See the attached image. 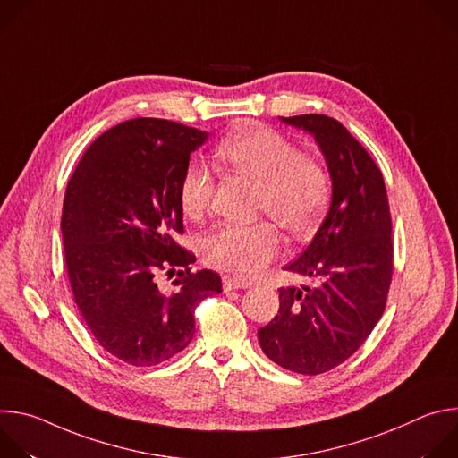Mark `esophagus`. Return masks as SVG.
Returning a JSON list of instances; mask_svg holds the SVG:
<instances>
[{
    "mask_svg": "<svg viewBox=\"0 0 458 458\" xmlns=\"http://www.w3.org/2000/svg\"><path fill=\"white\" fill-rule=\"evenodd\" d=\"M250 283L248 281H241L237 277H223V288L225 292H230V290H239V288H248Z\"/></svg>",
    "mask_w": 458,
    "mask_h": 458,
    "instance_id": "34e87169",
    "label": "esophagus"
}]
</instances>
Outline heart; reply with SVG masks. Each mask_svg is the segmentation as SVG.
I'll return each instance as SVG.
<instances>
[{"label": "heart", "mask_w": 458, "mask_h": 458, "mask_svg": "<svg viewBox=\"0 0 458 458\" xmlns=\"http://www.w3.org/2000/svg\"><path fill=\"white\" fill-rule=\"evenodd\" d=\"M219 157L237 174L259 184L257 210L272 216L290 235L308 237L320 225L330 203V175L320 161L299 148L277 130L246 124L219 147ZM214 195L208 166L191 161L179 182V201L186 216H203ZM281 250L274 221L221 225L201 242L207 263L217 270L250 279L263 272Z\"/></svg>", "instance_id": "obj_1"}]
</instances>
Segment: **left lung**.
<instances>
[{"label": "left lung", "mask_w": 458, "mask_h": 458, "mask_svg": "<svg viewBox=\"0 0 458 458\" xmlns=\"http://www.w3.org/2000/svg\"><path fill=\"white\" fill-rule=\"evenodd\" d=\"M310 132L332 175V205L306 250L284 270L315 288H279V313L257 332L268 359L318 375L350 359L384 313L394 276V241L380 168L334 117H281Z\"/></svg>", "instance_id": "left-lung-1"}]
</instances>
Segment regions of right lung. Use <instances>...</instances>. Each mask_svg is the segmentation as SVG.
<instances>
[{
  "label": "right lung",
  "instance_id": "add662e5",
  "mask_svg": "<svg viewBox=\"0 0 458 458\" xmlns=\"http://www.w3.org/2000/svg\"><path fill=\"white\" fill-rule=\"evenodd\" d=\"M207 132L136 117L103 132L83 154L63 201L64 263L74 302L96 341L132 366H156L193 337V311L221 293L212 270L175 242L182 228L179 182ZM180 268L176 292L155 276Z\"/></svg>",
  "mask_w": 458,
  "mask_h": 458
}]
</instances>
